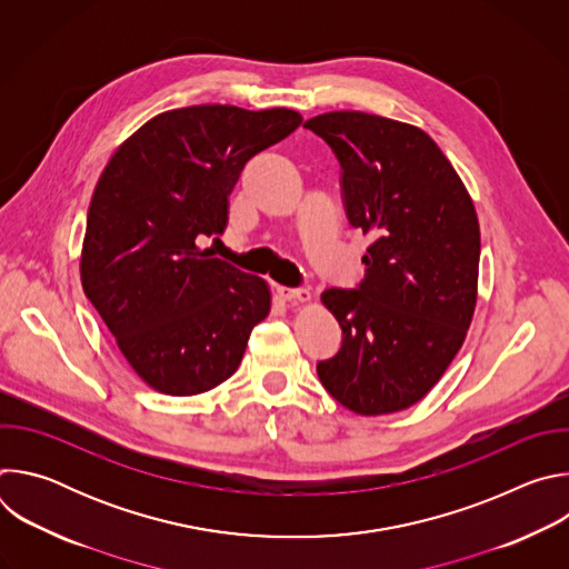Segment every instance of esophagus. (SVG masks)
<instances>
[{
    "instance_id": "34e87169",
    "label": "esophagus",
    "mask_w": 569,
    "mask_h": 569,
    "mask_svg": "<svg viewBox=\"0 0 569 569\" xmlns=\"http://www.w3.org/2000/svg\"><path fill=\"white\" fill-rule=\"evenodd\" d=\"M277 295L283 301L297 303V301H310V290L308 288H286V286H277Z\"/></svg>"
}]
</instances>
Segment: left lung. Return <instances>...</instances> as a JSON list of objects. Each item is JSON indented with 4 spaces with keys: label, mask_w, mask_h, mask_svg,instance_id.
I'll list each match as a JSON object with an SVG mask.
<instances>
[{
    "label": "left lung",
    "mask_w": 569,
    "mask_h": 569,
    "mask_svg": "<svg viewBox=\"0 0 569 569\" xmlns=\"http://www.w3.org/2000/svg\"><path fill=\"white\" fill-rule=\"evenodd\" d=\"M303 128L336 152L347 218L373 238L360 286L321 292L342 329V347L317 362V376L356 415L408 410L439 382L475 312L472 200L417 126L342 110L312 117Z\"/></svg>",
    "instance_id": "8db88e82"
}]
</instances>
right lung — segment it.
I'll use <instances>...</instances> for the list:
<instances>
[{
  "label": "right lung",
  "mask_w": 569,
  "mask_h": 569,
  "mask_svg": "<svg viewBox=\"0 0 569 569\" xmlns=\"http://www.w3.org/2000/svg\"><path fill=\"white\" fill-rule=\"evenodd\" d=\"M299 123L288 108L169 110L128 137L103 169L80 281L128 365L154 391L196 396L218 387L268 317V283L198 242L224 231L227 198L248 161Z\"/></svg>",
  "instance_id": "right-lung-1"
}]
</instances>
